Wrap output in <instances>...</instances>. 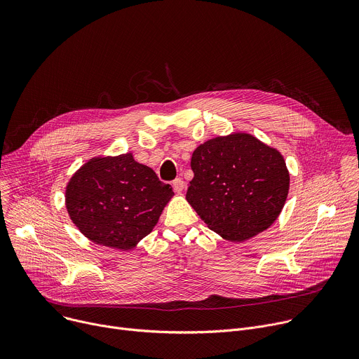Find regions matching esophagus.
<instances>
[{
	"instance_id": "34e87169",
	"label": "esophagus",
	"mask_w": 359,
	"mask_h": 359,
	"mask_svg": "<svg viewBox=\"0 0 359 359\" xmlns=\"http://www.w3.org/2000/svg\"><path fill=\"white\" fill-rule=\"evenodd\" d=\"M172 186H173V189H175L176 193H182V191L184 190V182H183L182 179H175L173 183H172Z\"/></svg>"
}]
</instances>
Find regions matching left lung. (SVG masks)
<instances>
[{
  "mask_svg": "<svg viewBox=\"0 0 359 359\" xmlns=\"http://www.w3.org/2000/svg\"><path fill=\"white\" fill-rule=\"evenodd\" d=\"M186 200L208 227L240 243L269 229L290 189L281 153L248 133L219 136L191 155Z\"/></svg>",
  "mask_w": 359,
  "mask_h": 359,
  "instance_id": "obj_1",
  "label": "left lung"
}]
</instances>
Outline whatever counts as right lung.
Masks as SVG:
<instances>
[{
  "instance_id": "obj_1",
  "label": "right lung",
  "mask_w": 359,
  "mask_h": 359,
  "mask_svg": "<svg viewBox=\"0 0 359 359\" xmlns=\"http://www.w3.org/2000/svg\"><path fill=\"white\" fill-rule=\"evenodd\" d=\"M173 194L170 184L126 153L85 163L71 177L65 203L71 220L90 241L130 250L156 226Z\"/></svg>"
}]
</instances>
